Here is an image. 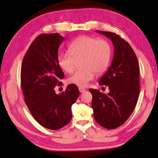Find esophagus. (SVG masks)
Here are the masks:
<instances>
[{
    "mask_svg": "<svg viewBox=\"0 0 158 158\" xmlns=\"http://www.w3.org/2000/svg\"><path fill=\"white\" fill-rule=\"evenodd\" d=\"M78 89H79V91H80V93H83L84 91H85V88H81V87H79V88H78Z\"/></svg>",
    "mask_w": 158,
    "mask_h": 158,
    "instance_id": "1",
    "label": "esophagus"
}]
</instances>
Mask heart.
I'll return each mask as SVG.
<instances>
[{"instance_id": "b5f03b06", "label": "heart", "mask_w": 158, "mask_h": 158, "mask_svg": "<svg viewBox=\"0 0 158 158\" xmlns=\"http://www.w3.org/2000/svg\"><path fill=\"white\" fill-rule=\"evenodd\" d=\"M111 47L106 40L83 36L75 39L69 46V52L59 54L57 63L62 70L71 73L76 62L81 59L83 69L76 71L68 79L69 84L85 87L94 80L97 74H101L109 64Z\"/></svg>"}]
</instances>
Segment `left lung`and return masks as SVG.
<instances>
[{
	"instance_id": "8db88e82",
	"label": "left lung",
	"mask_w": 158,
	"mask_h": 158,
	"mask_svg": "<svg viewBox=\"0 0 158 158\" xmlns=\"http://www.w3.org/2000/svg\"><path fill=\"white\" fill-rule=\"evenodd\" d=\"M112 42L113 59L109 69L99 80L100 85H108L110 92L104 94L89 89L91 106L95 121L108 129L122 126L131 116L137 105L140 91L139 64L128 43L111 32L97 31Z\"/></svg>"
}]
</instances>
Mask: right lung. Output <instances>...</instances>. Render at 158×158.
Returning <instances> with one entry per match:
<instances>
[{"mask_svg":"<svg viewBox=\"0 0 158 158\" xmlns=\"http://www.w3.org/2000/svg\"><path fill=\"white\" fill-rule=\"evenodd\" d=\"M64 40L59 33L42 34L32 42L23 59L21 85L25 102L32 116L41 126L57 130L72 118V105L80 92L74 84L56 94L64 73L57 63L58 48Z\"/></svg>","mask_w":158,"mask_h":158,"instance_id":"right-lung-1","label":"right lung"}]
</instances>
